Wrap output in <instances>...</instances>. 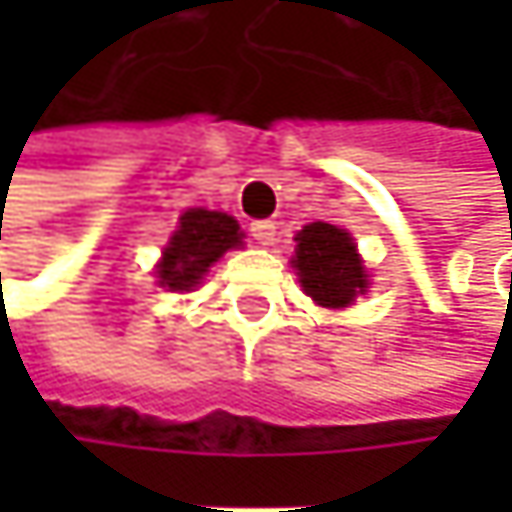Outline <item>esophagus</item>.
Wrapping results in <instances>:
<instances>
[{
    "mask_svg": "<svg viewBox=\"0 0 512 512\" xmlns=\"http://www.w3.org/2000/svg\"><path fill=\"white\" fill-rule=\"evenodd\" d=\"M249 234H252V240H255L257 246H272V240H275V225H272L269 219H255V222L249 225Z\"/></svg>",
    "mask_w": 512,
    "mask_h": 512,
    "instance_id": "34e87169",
    "label": "esophagus"
}]
</instances>
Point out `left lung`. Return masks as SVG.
<instances>
[{"label":"left lung","instance_id":"obj_1","mask_svg":"<svg viewBox=\"0 0 512 512\" xmlns=\"http://www.w3.org/2000/svg\"><path fill=\"white\" fill-rule=\"evenodd\" d=\"M293 266L305 293L323 308H344L364 293L367 275L353 237L329 222H311L296 237Z\"/></svg>","mask_w":512,"mask_h":512}]
</instances>
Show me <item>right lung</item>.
<instances>
[{"label": "right lung", "mask_w": 512, "mask_h": 512, "mask_svg": "<svg viewBox=\"0 0 512 512\" xmlns=\"http://www.w3.org/2000/svg\"><path fill=\"white\" fill-rule=\"evenodd\" d=\"M240 225L228 213L192 207L180 216V228L174 231L168 249L162 252V263L156 269L159 284L168 290H189L201 281L228 249L240 246Z\"/></svg>", "instance_id": "1"}]
</instances>
